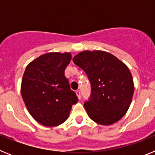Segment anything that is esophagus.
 Masks as SVG:
<instances>
[{
  "label": "esophagus",
  "mask_w": 155,
  "mask_h": 155,
  "mask_svg": "<svg viewBox=\"0 0 155 155\" xmlns=\"http://www.w3.org/2000/svg\"><path fill=\"white\" fill-rule=\"evenodd\" d=\"M76 94H77V96H78V98L80 99L81 98V91H79V90H77L76 91Z\"/></svg>",
  "instance_id": "obj_1"
}]
</instances>
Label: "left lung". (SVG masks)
Returning a JSON list of instances; mask_svg holds the SVG:
<instances>
[{"instance_id":"8db88e82","label":"left lung","mask_w":155,"mask_h":155,"mask_svg":"<svg viewBox=\"0 0 155 155\" xmlns=\"http://www.w3.org/2000/svg\"><path fill=\"white\" fill-rule=\"evenodd\" d=\"M87 74L91 95L84 103L90 118L101 125H111L126 114L134 91L130 71L107 52L85 50L73 59Z\"/></svg>"}]
</instances>
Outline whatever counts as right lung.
Instances as JSON below:
<instances>
[{
  "label": "right lung",
  "instance_id": "obj_1",
  "mask_svg": "<svg viewBox=\"0 0 155 155\" xmlns=\"http://www.w3.org/2000/svg\"><path fill=\"white\" fill-rule=\"evenodd\" d=\"M71 60L70 53H49L31 61L21 81V93L31 116L46 127L65 122L72 105L78 102L64 75Z\"/></svg>",
  "mask_w": 155,
  "mask_h": 155
}]
</instances>
